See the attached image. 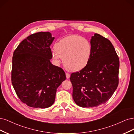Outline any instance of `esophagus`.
Returning a JSON list of instances; mask_svg holds the SVG:
<instances>
[{"mask_svg": "<svg viewBox=\"0 0 134 134\" xmlns=\"http://www.w3.org/2000/svg\"><path fill=\"white\" fill-rule=\"evenodd\" d=\"M66 78H67V79H70V75L69 74V73H66Z\"/></svg>", "mask_w": 134, "mask_h": 134, "instance_id": "1", "label": "esophagus"}]
</instances>
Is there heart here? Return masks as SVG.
Masks as SVG:
<instances>
[{
    "instance_id": "heart-1",
    "label": "heart",
    "mask_w": 134,
    "mask_h": 134,
    "mask_svg": "<svg viewBox=\"0 0 134 134\" xmlns=\"http://www.w3.org/2000/svg\"><path fill=\"white\" fill-rule=\"evenodd\" d=\"M52 57L56 63L63 59V65L71 72L81 70L87 65L92 53V46L87 39L78 35L64 37L54 45Z\"/></svg>"
}]
</instances>
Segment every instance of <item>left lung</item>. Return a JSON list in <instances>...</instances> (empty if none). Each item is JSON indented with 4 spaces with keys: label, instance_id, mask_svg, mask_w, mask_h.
Wrapping results in <instances>:
<instances>
[{
    "label": "left lung",
    "instance_id": "left-lung-1",
    "mask_svg": "<svg viewBox=\"0 0 134 134\" xmlns=\"http://www.w3.org/2000/svg\"><path fill=\"white\" fill-rule=\"evenodd\" d=\"M92 53L87 65L72 73V97L82 107H97L106 103L119 84V59L111 42L97 33L91 37Z\"/></svg>",
    "mask_w": 134,
    "mask_h": 134
}]
</instances>
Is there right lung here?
<instances>
[{
	"instance_id": "obj_1",
	"label": "right lung",
	"mask_w": 134,
	"mask_h": 134,
	"mask_svg": "<svg viewBox=\"0 0 134 134\" xmlns=\"http://www.w3.org/2000/svg\"><path fill=\"white\" fill-rule=\"evenodd\" d=\"M54 37L49 32L29 36L17 47L12 59V83L20 101L34 108L53 104L57 88L66 80L61 68L50 62V46Z\"/></svg>"
}]
</instances>
